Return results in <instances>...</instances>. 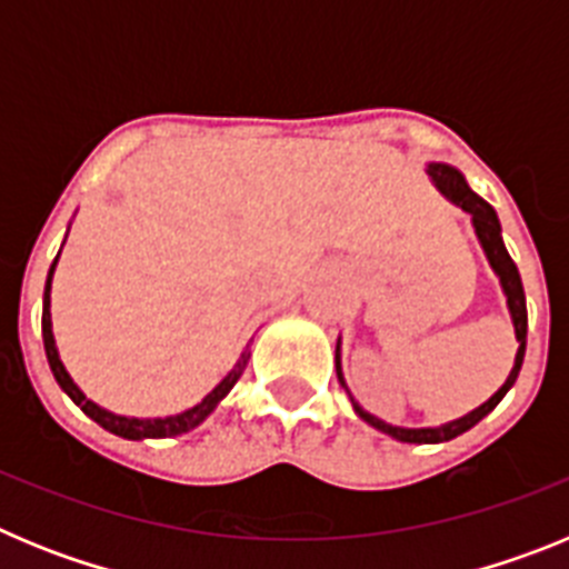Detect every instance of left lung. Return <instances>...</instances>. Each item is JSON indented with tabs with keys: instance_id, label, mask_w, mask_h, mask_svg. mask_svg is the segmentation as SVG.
Masks as SVG:
<instances>
[{
	"instance_id": "8db88e82",
	"label": "left lung",
	"mask_w": 569,
	"mask_h": 569,
	"mask_svg": "<svg viewBox=\"0 0 569 569\" xmlns=\"http://www.w3.org/2000/svg\"><path fill=\"white\" fill-rule=\"evenodd\" d=\"M425 173L430 176L433 188L445 196L447 202L456 204V208L465 210V213L470 216L472 230H476V239H479L481 250H485V256H487V264H490L492 273H496V279H499L501 293H505V299H507V310H510V321H512V330H516L519 350H516V359H512V367H510V373H507L505 385H501L499 390H496V393L485 401V405H479L476 410H470V413L459 416V419L445 421V425L399 427V425H387V421L379 419V416L367 413L365 407L353 399V393H350V387H347V381H345V373H341V336H339V341H336V376H339V385L345 387L347 396H350V405H353L356 416H359L361 421H367L370 427H376V430H381V433L390 436V439L407 441V445H441V441L456 439V436L467 433L470 427L479 425L487 413H492V410H496V405L505 399L507 390L516 385V379H519V370H521V361H525V347H527L525 288H521L519 268H516V261L510 259V253H507V248H505V239H501L499 216H496V210H492L479 193H472L470 184H467V179H465V173H461L459 168H453V164L427 162Z\"/></svg>"
}]
</instances>
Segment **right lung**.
I'll return each instance as SVG.
<instances>
[{"mask_svg":"<svg viewBox=\"0 0 569 569\" xmlns=\"http://www.w3.org/2000/svg\"><path fill=\"white\" fill-rule=\"evenodd\" d=\"M68 230H70V224H68ZM64 239H68V236H64ZM62 248H64V241H62ZM59 253H62V250H59ZM57 264H59V256L53 259V264H50V270H48V281H44V299H42V339H44V353H48V365H50V370H53V379H57V385L70 396V401H73L77 407H82V413L90 416V419L97 421L99 427H104L108 433L122 436V439H128V441L173 439V436L190 433L193 427H199L210 413H213L216 407H219V401H222L224 396L233 390L236 381L241 379V373H244V367H248V359H250V345L241 350V356L236 359L233 370H230V373L224 376V379L219 381V385H216L202 401H199V405L188 407V410H182V413L156 416V419H136V416L113 413V410H108V407L97 405V401H90L88 396L82 393V387H79L77 381H73V376L68 373V367L62 365V359H59V347H57V339H53V321H50V284H53Z\"/></svg>","mask_w":569,"mask_h":569,"instance_id":"obj_1","label":"right lung"}]
</instances>
